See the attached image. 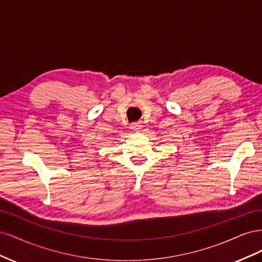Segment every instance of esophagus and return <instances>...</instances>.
Wrapping results in <instances>:
<instances>
[{
  "label": "esophagus",
  "instance_id": "esophagus-1",
  "mask_svg": "<svg viewBox=\"0 0 262 262\" xmlns=\"http://www.w3.org/2000/svg\"><path fill=\"white\" fill-rule=\"evenodd\" d=\"M130 128H131V130H133V131L139 132V131L142 129V124H141V123H132V124L130 125Z\"/></svg>",
  "mask_w": 262,
  "mask_h": 262
}]
</instances>
